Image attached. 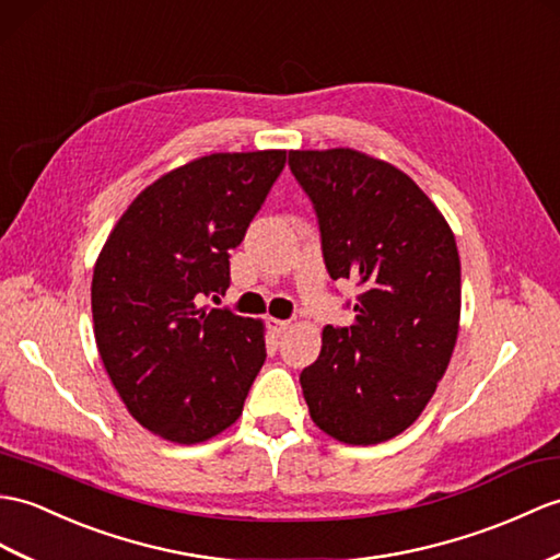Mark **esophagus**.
Returning a JSON list of instances; mask_svg holds the SVG:
<instances>
[{
    "mask_svg": "<svg viewBox=\"0 0 560 560\" xmlns=\"http://www.w3.org/2000/svg\"><path fill=\"white\" fill-rule=\"evenodd\" d=\"M269 327L277 336H281L291 329V322L289 319H269Z\"/></svg>",
    "mask_w": 560,
    "mask_h": 560,
    "instance_id": "34e87169",
    "label": "esophagus"
}]
</instances>
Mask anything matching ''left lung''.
<instances>
[{
  "label": "left lung",
  "mask_w": 560,
  "mask_h": 560,
  "mask_svg": "<svg viewBox=\"0 0 560 560\" xmlns=\"http://www.w3.org/2000/svg\"><path fill=\"white\" fill-rule=\"evenodd\" d=\"M319 219L331 279L360 285L350 327H324L301 374L310 418L350 446L420 418L460 329V257L439 207L398 166L353 148L291 150Z\"/></svg>",
  "instance_id": "8db88e82"
}]
</instances>
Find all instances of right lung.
Returning <instances> with one entry per match:
<instances>
[{
	"instance_id": "1",
	"label": "right lung",
	"mask_w": 560,
	"mask_h": 560,
	"mask_svg": "<svg viewBox=\"0 0 560 560\" xmlns=\"http://www.w3.org/2000/svg\"><path fill=\"white\" fill-rule=\"evenodd\" d=\"M285 150L214 152L138 192L93 271L95 341L126 410L152 434L200 444L241 418L267 358L265 322L202 305L229 289V253Z\"/></svg>"
}]
</instances>
